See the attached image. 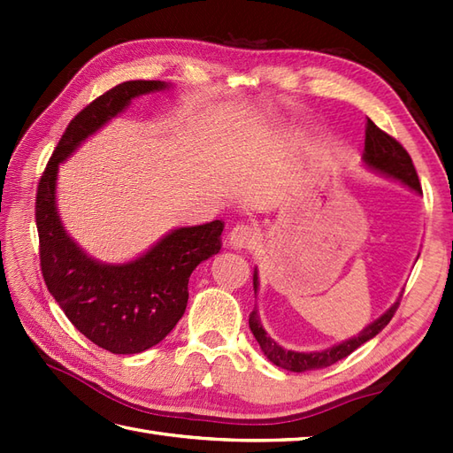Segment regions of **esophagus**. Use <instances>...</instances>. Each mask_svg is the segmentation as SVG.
<instances>
[{"label":"esophagus","mask_w":453,"mask_h":453,"mask_svg":"<svg viewBox=\"0 0 453 453\" xmlns=\"http://www.w3.org/2000/svg\"><path fill=\"white\" fill-rule=\"evenodd\" d=\"M258 242V232L255 227L251 226H235L232 232H229V237H227V243L232 245L234 249H253Z\"/></svg>","instance_id":"1"}]
</instances>
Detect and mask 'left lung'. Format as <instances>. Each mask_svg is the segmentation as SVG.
Wrapping results in <instances>:
<instances>
[{
    "mask_svg": "<svg viewBox=\"0 0 453 453\" xmlns=\"http://www.w3.org/2000/svg\"><path fill=\"white\" fill-rule=\"evenodd\" d=\"M362 159L370 169L378 171L386 177L401 180L403 185H407L409 188L422 195L417 169L412 165V159L407 153V150L403 148L395 138H391L389 134L375 127L370 119H368V124H365V142H364ZM253 288L257 296V290H258L257 268L253 274ZM397 307H399V300L393 303L381 317H378L373 323L365 326L364 331H360L358 336H352L349 341L334 344L331 349H325L319 352H294V350L282 349V346L274 342L263 329V323H261V317H258L257 307L251 311V315H249V326H251V333L255 334L257 342L261 344V350L265 352L266 358L273 364H276L278 368H284L288 372H307V370H319V368H326V365H333L334 362H339L346 358L349 354H352L364 342L373 339L375 334L381 333V329H386V325L391 321V317L395 315Z\"/></svg>",
    "mask_w": 453,
    "mask_h": 453,
    "instance_id": "obj_1",
    "label": "left lung"
}]
</instances>
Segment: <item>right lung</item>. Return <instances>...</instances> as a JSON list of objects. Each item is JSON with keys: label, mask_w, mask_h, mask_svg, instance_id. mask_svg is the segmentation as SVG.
I'll list each match as a JSON object with an SVG mask.
<instances>
[{"label": "right lung", "mask_w": 453, "mask_h": 453, "mask_svg": "<svg viewBox=\"0 0 453 453\" xmlns=\"http://www.w3.org/2000/svg\"><path fill=\"white\" fill-rule=\"evenodd\" d=\"M165 81H124L78 112L52 153L36 190V229L48 292L81 334L112 354H138L161 342L187 310L192 271L219 253L224 224L177 227L130 263L91 258L65 234L56 208L58 165L140 95Z\"/></svg>", "instance_id": "obj_1"}]
</instances>
